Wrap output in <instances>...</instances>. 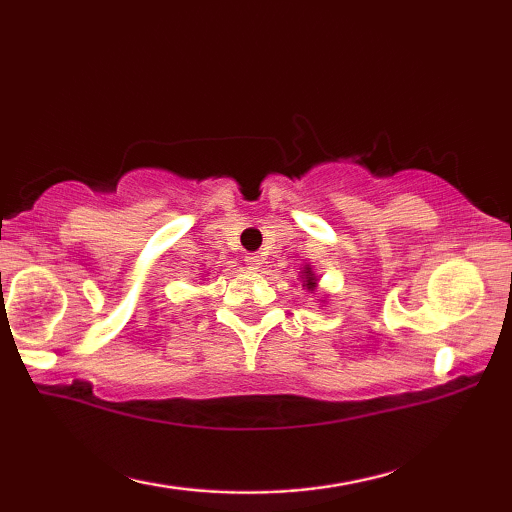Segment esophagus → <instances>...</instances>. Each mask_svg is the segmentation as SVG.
Masks as SVG:
<instances>
[{
    "instance_id": "34e87169",
    "label": "esophagus",
    "mask_w": 512,
    "mask_h": 512,
    "mask_svg": "<svg viewBox=\"0 0 512 512\" xmlns=\"http://www.w3.org/2000/svg\"><path fill=\"white\" fill-rule=\"evenodd\" d=\"M246 264L248 268H262V259H259V255H248Z\"/></svg>"
}]
</instances>
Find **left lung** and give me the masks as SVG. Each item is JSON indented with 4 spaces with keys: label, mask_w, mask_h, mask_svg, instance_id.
<instances>
[{
    "label": "left lung",
    "mask_w": 512,
    "mask_h": 512,
    "mask_svg": "<svg viewBox=\"0 0 512 512\" xmlns=\"http://www.w3.org/2000/svg\"><path fill=\"white\" fill-rule=\"evenodd\" d=\"M300 282H302V289H307L309 293H314L316 289H318V273L314 271V268H311V264H305L302 266V271H300ZM325 305L327 300H320Z\"/></svg>",
    "instance_id": "8db88e82"
}]
</instances>
